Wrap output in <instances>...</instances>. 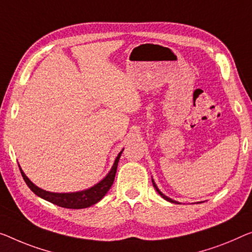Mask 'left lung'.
<instances>
[{
    "mask_svg": "<svg viewBox=\"0 0 252 252\" xmlns=\"http://www.w3.org/2000/svg\"><path fill=\"white\" fill-rule=\"evenodd\" d=\"M153 185H154V187H155V189H156V191H157V192H158L159 194H160V196H162L164 199H165V200H167V201H170V202H174V204H176V201H174V200H172V199L171 198H168V197H166V196H165V194H163L162 192H160V191L158 190V188H157L156 187V185H155V183H154V181H153Z\"/></svg>",
    "mask_w": 252,
    "mask_h": 252,
    "instance_id": "8db88e82",
    "label": "left lung"
}]
</instances>
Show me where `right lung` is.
<instances>
[{"label":"right lung","mask_w":252,"mask_h":252,"mask_svg":"<svg viewBox=\"0 0 252 252\" xmlns=\"http://www.w3.org/2000/svg\"><path fill=\"white\" fill-rule=\"evenodd\" d=\"M122 152L119 154L118 157H116L113 167L110 173H108L105 178L97 183L96 186H94L88 190L80 191V192H73V193H55V192H48V191H45L39 189L38 187H36L33 183L30 181V180L26 176V174L22 172L20 168L21 175L24 178L25 182L27 183V186L30 188V190L32 191L33 193L37 194V196L45 199V200L52 202V204L58 205L60 207L64 208H70V209H80V208H87L90 207L92 205H95L96 202H98L100 199H102L105 194L107 193V191L110 190L114 182L116 168H118V163L120 159V156H121Z\"/></svg>","instance_id":"right-lung-1"}]
</instances>
